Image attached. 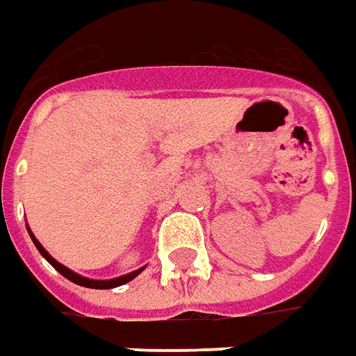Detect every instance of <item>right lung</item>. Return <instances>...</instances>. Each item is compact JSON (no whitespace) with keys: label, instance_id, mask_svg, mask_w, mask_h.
<instances>
[{"label":"right lung","instance_id":"1","mask_svg":"<svg viewBox=\"0 0 356 356\" xmlns=\"http://www.w3.org/2000/svg\"><path fill=\"white\" fill-rule=\"evenodd\" d=\"M29 229V227H26ZM29 234H31V238H33L34 246H36V250L42 254L44 257H46V261L50 264L56 271H60L61 275L65 277V279H70L71 283H75V285H81V286H87V289H114V286H120V285H126V283H129L131 279H136L145 267H139V269H136V271H131V273H127V275H120L116 277V279H89V277H83L79 275V273H75V271H71L70 267L61 266L60 261H56L54 257L44 250V246L36 240V236L33 234V230L29 229Z\"/></svg>","mask_w":356,"mask_h":356}]
</instances>
